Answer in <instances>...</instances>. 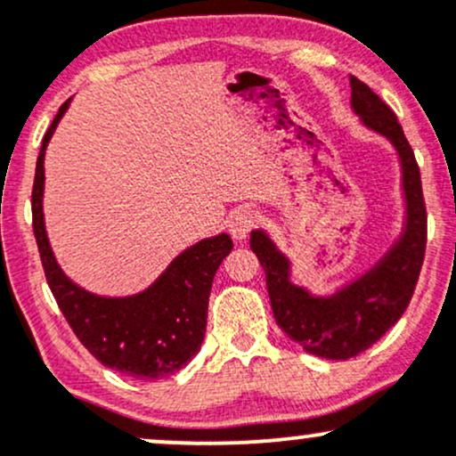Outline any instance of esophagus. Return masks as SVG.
Masks as SVG:
<instances>
[{
  "instance_id": "esophagus-1",
  "label": "esophagus",
  "mask_w": 456,
  "mask_h": 456,
  "mask_svg": "<svg viewBox=\"0 0 456 456\" xmlns=\"http://www.w3.org/2000/svg\"><path fill=\"white\" fill-rule=\"evenodd\" d=\"M255 227H257V214L248 210V208L238 210L232 214V218H229V233H232L235 240H244Z\"/></svg>"
}]
</instances>
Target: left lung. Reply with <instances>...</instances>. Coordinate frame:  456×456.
<instances>
[{"label": "left lung", "mask_w": 456, "mask_h": 456, "mask_svg": "<svg viewBox=\"0 0 456 456\" xmlns=\"http://www.w3.org/2000/svg\"><path fill=\"white\" fill-rule=\"evenodd\" d=\"M352 107L369 128L399 151L407 199V227L395 248L360 281L332 297H313L289 282L287 261L264 232L250 233V248L265 272L276 323L308 354L347 360L378 343L399 322L416 289L427 248V206L420 169L392 109L360 78L352 77Z\"/></svg>", "instance_id": "obj_1"}]
</instances>
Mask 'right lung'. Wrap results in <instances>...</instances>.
Wrapping results in <instances>:
<instances>
[{"instance_id": "1", "label": "right lung", "mask_w": 456, "mask_h": 456, "mask_svg": "<svg viewBox=\"0 0 456 456\" xmlns=\"http://www.w3.org/2000/svg\"><path fill=\"white\" fill-rule=\"evenodd\" d=\"M68 102L70 98L46 130L31 188V224L46 282L68 326L101 364L134 379H162L201 349L214 274L233 242L227 233L201 240L175 257L148 291L133 297H98L68 281L51 253L43 221L45 150Z\"/></svg>"}]
</instances>
